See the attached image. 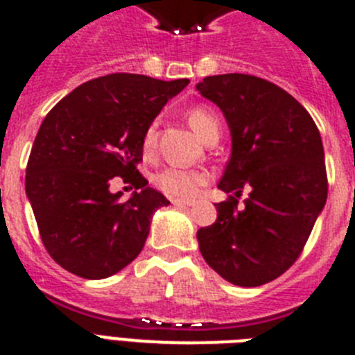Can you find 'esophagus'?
Segmentation results:
<instances>
[{
  "instance_id": "1",
  "label": "esophagus",
  "mask_w": 355,
  "mask_h": 355,
  "mask_svg": "<svg viewBox=\"0 0 355 355\" xmlns=\"http://www.w3.org/2000/svg\"><path fill=\"white\" fill-rule=\"evenodd\" d=\"M172 205L180 206V208H190V206L196 205V200H181V199H174L172 200Z\"/></svg>"
}]
</instances>
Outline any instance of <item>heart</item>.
I'll return each instance as SVG.
<instances>
[{
  "label": "heart",
  "mask_w": 355,
  "mask_h": 355,
  "mask_svg": "<svg viewBox=\"0 0 355 355\" xmlns=\"http://www.w3.org/2000/svg\"><path fill=\"white\" fill-rule=\"evenodd\" d=\"M188 124L199 135L200 140H208L211 135H218L220 122L211 108L205 105H196L187 112ZM144 155L150 156L156 149V122H150L142 137ZM208 183V174L202 171H184V168L168 167L155 175V184L159 192L172 199L188 200L197 197L200 187Z\"/></svg>",
  "instance_id": "1"
}]
</instances>
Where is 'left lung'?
I'll return each instance as SVG.
<instances>
[{"label": "left lung", "instance_id": "obj_1", "mask_svg": "<svg viewBox=\"0 0 355 355\" xmlns=\"http://www.w3.org/2000/svg\"><path fill=\"white\" fill-rule=\"evenodd\" d=\"M197 90L224 112L233 139L218 183L233 196L216 205L215 224L197 231L200 254L229 283L261 286L297 261L324 209L322 137L307 110L263 78L218 74Z\"/></svg>", "mask_w": 355, "mask_h": 355}]
</instances>
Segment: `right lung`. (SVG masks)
Here are the masks:
<instances>
[{"label": "right lung", "mask_w": 355, "mask_h": 355, "mask_svg": "<svg viewBox=\"0 0 355 355\" xmlns=\"http://www.w3.org/2000/svg\"><path fill=\"white\" fill-rule=\"evenodd\" d=\"M188 83L115 72L80 85L46 115L28 158L26 196L62 268L105 279L144 249L153 213L171 205L137 171L144 131ZM114 177L141 192L122 201L109 192Z\"/></svg>", "instance_id": "right-lung-1"}]
</instances>
